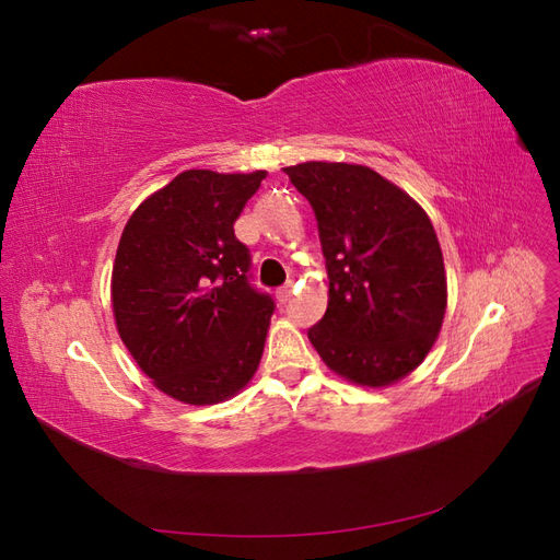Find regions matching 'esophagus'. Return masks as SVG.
Listing matches in <instances>:
<instances>
[{
  "mask_svg": "<svg viewBox=\"0 0 560 560\" xmlns=\"http://www.w3.org/2000/svg\"><path fill=\"white\" fill-rule=\"evenodd\" d=\"M292 284H284V287H280V290L276 292V299H278V303H287L292 299Z\"/></svg>",
  "mask_w": 560,
  "mask_h": 560,
  "instance_id": "esophagus-1",
  "label": "esophagus"
}]
</instances>
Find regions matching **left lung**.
Instances as JSON below:
<instances>
[{
    "instance_id": "obj_1",
    "label": "left lung",
    "mask_w": 560,
    "mask_h": 560,
    "mask_svg": "<svg viewBox=\"0 0 560 560\" xmlns=\"http://www.w3.org/2000/svg\"><path fill=\"white\" fill-rule=\"evenodd\" d=\"M315 210L327 313L308 338L336 376L387 387L428 358L444 325V254L428 212L376 171L306 161L282 167Z\"/></svg>"
}]
</instances>
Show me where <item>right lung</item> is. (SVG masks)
Listing matches in <instances>:
<instances>
[{"instance_id":"right-lung-1","label":"right lung","mask_w":560,"mask_h":560,"mask_svg":"<svg viewBox=\"0 0 560 560\" xmlns=\"http://www.w3.org/2000/svg\"><path fill=\"white\" fill-rule=\"evenodd\" d=\"M266 171H184L128 219L112 268L116 331L161 393L210 406L257 374L273 299L247 282L233 224Z\"/></svg>"}]
</instances>
